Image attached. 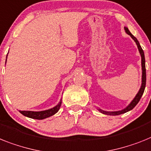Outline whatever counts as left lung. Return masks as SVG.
I'll return each instance as SVG.
<instances>
[{
  "instance_id": "obj_1",
  "label": "left lung",
  "mask_w": 151,
  "mask_h": 151,
  "mask_svg": "<svg viewBox=\"0 0 151 151\" xmlns=\"http://www.w3.org/2000/svg\"><path fill=\"white\" fill-rule=\"evenodd\" d=\"M124 30H125V32L127 35H129L134 42H135L136 45L137 46L138 50H139V52H140V57H141V68H142V78H141V86H140V88L138 91V93H137V95L135 96L133 100L129 103V105L127 107H125L124 109H121V110H118V111H106V110H103L101 109L100 108H98V110H99L100 113H103V114H106V115H109V116H117L120 115V114H123V113H125L128 111H130L131 109H133L134 107L136 106V105L139 103L140 98L144 94V89H145L146 86V67H145V57H144V52L142 49L141 46H140V43L138 42V40L134 37L130 32L129 31L127 27H124Z\"/></svg>"
}]
</instances>
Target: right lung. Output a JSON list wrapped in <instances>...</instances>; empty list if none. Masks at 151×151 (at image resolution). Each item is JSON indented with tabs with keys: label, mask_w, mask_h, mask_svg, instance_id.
Here are the masks:
<instances>
[{
	"label": "right lung",
	"mask_w": 151,
	"mask_h": 151,
	"mask_svg": "<svg viewBox=\"0 0 151 151\" xmlns=\"http://www.w3.org/2000/svg\"><path fill=\"white\" fill-rule=\"evenodd\" d=\"M8 54V53H7ZM7 57H6V62H7ZM62 104V99H60L59 103L55 106L52 107L51 109H45V110H42V111H29V110H19V112L22 113V115L25 116L27 117L32 118V119H43L45 118L50 117L54 114H55L59 110Z\"/></svg>",
	"instance_id": "obj_1"
}]
</instances>
